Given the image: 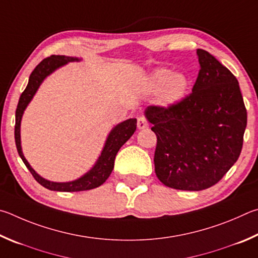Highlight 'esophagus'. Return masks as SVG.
I'll list each match as a JSON object with an SVG mask.
<instances>
[{
  "label": "esophagus",
  "instance_id": "34e87169",
  "mask_svg": "<svg viewBox=\"0 0 258 258\" xmlns=\"http://www.w3.org/2000/svg\"><path fill=\"white\" fill-rule=\"evenodd\" d=\"M137 126H138V129H145V128H147V126H148V121L146 120L145 116H143V115L138 116Z\"/></svg>",
  "mask_w": 258,
  "mask_h": 258
}]
</instances>
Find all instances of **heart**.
<instances>
[{"mask_svg": "<svg viewBox=\"0 0 258 258\" xmlns=\"http://www.w3.org/2000/svg\"><path fill=\"white\" fill-rule=\"evenodd\" d=\"M150 86L153 92H159L157 98L162 105L171 106L184 97L189 80L183 74H172L170 69L160 68L151 75Z\"/></svg>", "mask_w": 258, "mask_h": 258, "instance_id": "1", "label": "heart"}]
</instances>
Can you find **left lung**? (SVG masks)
Segmentation results:
<instances>
[{
    "mask_svg": "<svg viewBox=\"0 0 258 258\" xmlns=\"http://www.w3.org/2000/svg\"><path fill=\"white\" fill-rule=\"evenodd\" d=\"M192 92L168 107L151 105L155 173L166 187L200 191L218 183L241 153L247 111L236 77L204 49Z\"/></svg>",
    "mask_w": 258,
    "mask_h": 258,
    "instance_id": "1",
    "label": "left lung"
}]
</instances>
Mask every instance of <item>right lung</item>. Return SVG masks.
Wrapping results in <instances>:
<instances>
[{
    "label": "right lung",
    "mask_w": 258,
    "mask_h": 258,
    "mask_svg": "<svg viewBox=\"0 0 258 258\" xmlns=\"http://www.w3.org/2000/svg\"><path fill=\"white\" fill-rule=\"evenodd\" d=\"M79 61L78 57H71L66 55H51L39 63L31 72L29 77L28 85L26 89L22 92L21 96L18 103L16 111V125H15V139L17 151L19 153L22 162L28 168L30 173L33 174L36 181L42 184L43 187L49 189V190L55 191H83L89 190V189L97 188L106 181V179L110 177L113 168H114V160L116 153L119 152L121 146L133 136L137 128V120L129 119L121 122L111 130L110 135L106 139L105 146L101 153V156L98 157L96 164L93 166V169L88 171L83 177L70 182H53L40 177L34 171V169L29 165L28 162L25 159L21 151V142H20V122L22 114H24L25 108L28 105L31 98L34 97L35 93L37 92L40 84L46 78L48 75H51L57 68L67 64L68 62Z\"/></svg>",
    "instance_id": "obj_1"
}]
</instances>
